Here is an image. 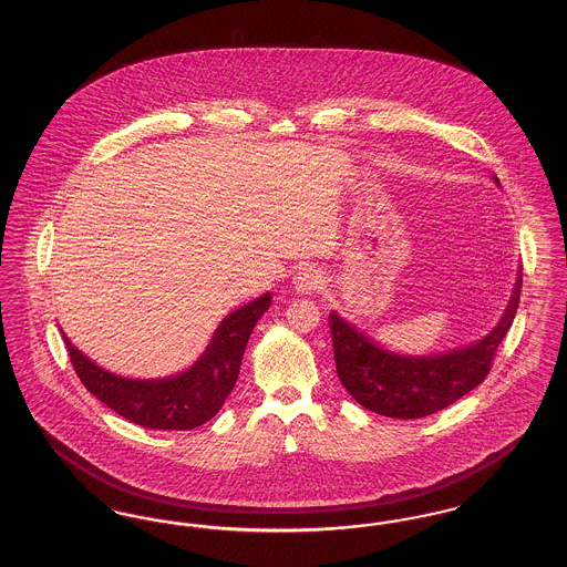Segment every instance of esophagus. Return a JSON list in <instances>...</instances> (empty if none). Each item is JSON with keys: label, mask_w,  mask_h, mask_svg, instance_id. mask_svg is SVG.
I'll return each mask as SVG.
<instances>
[{"label": "esophagus", "mask_w": 567, "mask_h": 567, "mask_svg": "<svg viewBox=\"0 0 567 567\" xmlns=\"http://www.w3.org/2000/svg\"><path fill=\"white\" fill-rule=\"evenodd\" d=\"M293 282H296V289L301 296H308V293L317 291L323 280H321V274H319V271L312 270V268H303V270L297 274Z\"/></svg>", "instance_id": "34e87169"}]
</instances>
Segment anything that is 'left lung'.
I'll return each mask as SVG.
<instances>
[{
  "label": "left lung",
  "instance_id": "8db88e82",
  "mask_svg": "<svg viewBox=\"0 0 567 567\" xmlns=\"http://www.w3.org/2000/svg\"><path fill=\"white\" fill-rule=\"evenodd\" d=\"M493 181L499 185L497 178ZM520 285L523 276L518 271L504 317L483 340L430 357L386 351L370 336L331 312L329 327L340 382L357 404L391 419H423L455 404L491 372L493 354L513 324Z\"/></svg>",
  "mask_w": 567,
  "mask_h": 567
}]
</instances>
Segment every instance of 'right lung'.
<instances>
[{
    "label": "right lung",
    "mask_w": 567,
    "mask_h": 567,
    "mask_svg": "<svg viewBox=\"0 0 567 567\" xmlns=\"http://www.w3.org/2000/svg\"><path fill=\"white\" fill-rule=\"evenodd\" d=\"M271 296L257 297L225 317L204 354L187 372L159 380L110 374L82 354L63 333L70 361L82 384L123 419L148 430L187 432L210 421L231 393L255 323L270 308Z\"/></svg>",
    "instance_id": "obj_1"
}]
</instances>
